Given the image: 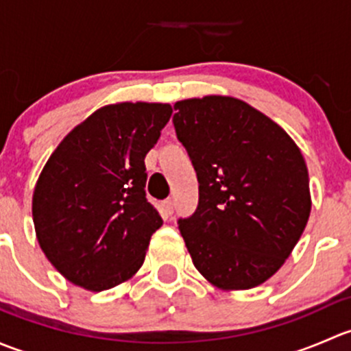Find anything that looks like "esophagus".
<instances>
[{
    "mask_svg": "<svg viewBox=\"0 0 351 351\" xmlns=\"http://www.w3.org/2000/svg\"><path fill=\"white\" fill-rule=\"evenodd\" d=\"M162 208H165L166 214H173V208H175V202H173L171 198H168V200L162 202Z\"/></svg>",
    "mask_w": 351,
    "mask_h": 351,
    "instance_id": "obj_1",
    "label": "esophagus"
}]
</instances>
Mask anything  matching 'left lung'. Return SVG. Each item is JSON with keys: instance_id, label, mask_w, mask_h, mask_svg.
I'll return each instance as SVG.
<instances>
[{"instance_id": "left-lung-1", "label": "left lung", "mask_w": 351, "mask_h": 351, "mask_svg": "<svg viewBox=\"0 0 351 351\" xmlns=\"http://www.w3.org/2000/svg\"><path fill=\"white\" fill-rule=\"evenodd\" d=\"M176 136L198 178V207L178 228L202 277L247 290L274 277L311 214L309 173L299 146L246 101L207 95L175 104Z\"/></svg>"}]
</instances>
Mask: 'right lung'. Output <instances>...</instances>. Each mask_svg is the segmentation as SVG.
<instances>
[{"instance_id": "add662e5", "label": "right lung", "mask_w": 351, "mask_h": 351, "mask_svg": "<svg viewBox=\"0 0 351 351\" xmlns=\"http://www.w3.org/2000/svg\"><path fill=\"white\" fill-rule=\"evenodd\" d=\"M169 104L105 105L59 143L35 183V236L71 284L101 292L143 267L162 224L146 200L144 158L156 146Z\"/></svg>"}]
</instances>
